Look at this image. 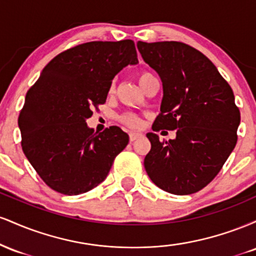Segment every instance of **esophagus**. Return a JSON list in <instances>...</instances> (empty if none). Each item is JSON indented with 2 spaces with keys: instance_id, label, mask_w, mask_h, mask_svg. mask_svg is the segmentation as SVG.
<instances>
[{
  "instance_id": "esophagus-1",
  "label": "esophagus",
  "mask_w": 256,
  "mask_h": 256,
  "mask_svg": "<svg viewBox=\"0 0 256 256\" xmlns=\"http://www.w3.org/2000/svg\"><path fill=\"white\" fill-rule=\"evenodd\" d=\"M142 137V134L140 132H130V140L131 142H134V140H138V138Z\"/></svg>"
}]
</instances>
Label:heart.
I'll use <instances>...</instances> for the list:
<instances>
[{"mask_svg":"<svg viewBox=\"0 0 256 256\" xmlns=\"http://www.w3.org/2000/svg\"><path fill=\"white\" fill-rule=\"evenodd\" d=\"M154 77L150 72L148 71H140L138 73L137 79H138V83L140 84V86H143V84L148 80L149 78ZM119 122L125 124L126 126H130V128H138L140 125V119L138 118V116L134 113H124L122 116H119Z\"/></svg>","mask_w":256,"mask_h":256,"instance_id":"1","label":"heart"}]
</instances>
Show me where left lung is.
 Here are the masks:
<instances>
[{
	"mask_svg": "<svg viewBox=\"0 0 256 256\" xmlns=\"http://www.w3.org/2000/svg\"><path fill=\"white\" fill-rule=\"evenodd\" d=\"M137 48L162 80L152 131L177 130L170 140L146 134L152 149L146 171L167 192H198L216 178L237 143L240 113L234 91L212 61L188 44L138 42Z\"/></svg>",
	"mask_w": 256,
	"mask_h": 256,
	"instance_id": "8db88e82",
	"label": "left lung"
}]
</instances>
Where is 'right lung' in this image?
<instances>
[{"label": "right lung", "instance_id": "1", "mask_svg": "<svg viewBox=\"0 0 256 256\" xmlns=\"http://www.w3.org/2000/svg\"><path fill=\"white\" fill-rule=\"evenodd\" d=\"M138 62L134 42H88L46 64L20 110L22 148L49 188L79 195L104 182L128 136L118 126L94 132L85 120L107 98L114 76Z\"/></svg>", "mask_w": 256, "mask_h": 256}]
</instances>
